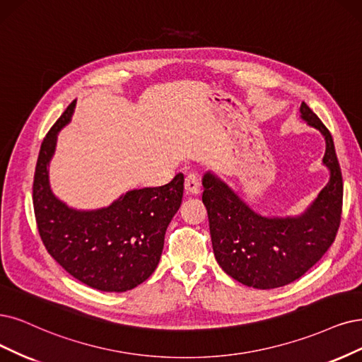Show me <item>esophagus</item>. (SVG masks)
Listing matches in <instances>:
<instances>
[{
	"label": "esophagus",
	"instance_id": "obj_1",
	"mask_svg": "<svg viewBox=\"0 0 362 362\" xmlns=\"http://www.w3.org/2000/svg\"><path fill=\"white\" fill-rule=\"evenodd\" d=\"M199 188H202V182H199V176L197 173H188V176L185 177V191L186 194H198Z\"/></svg>",
	"mask_w": 362,
	"mask_h": 362
}]
</instances>
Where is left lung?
<instances>
[{"instance_id": "obj_1", "label": "left lung", "mask_w": 362, "mask_h": 362, "mask_svg": "<svg viewBox=\"0 0 362 362\" xmlns=\"http://www.w3.org/2000/svg\"><path fill=\"white\" fill-rule=\"evenodd\" d=\"M307 124L324 134V164L329 182L298 218H264L250 210L223 182L204 174L213 252L222 270L237 282L258 289L285 286L300 279L325 255L337 235L343 207V179L328 128L305 103Z\"/></svg>"}]
</instances>
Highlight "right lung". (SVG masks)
I'll return each instance as SVG.
<instances>
[{"label":"right lung","mask_w":362,"mask_h":362,"mask_svg":"<svg viewBox=\"0 0 362 362\" xmlns=\"http://www.w3.org/2000/svg\"><path fill=\"white\" fill-rule=\"evenodd\" d=\"M74 105L49 129L38 153L33 183L38 234L50 257L74 279L104 292H125L156 269L167 226L182 203L183 174L164 186L129 191L101 210L69 209L50 191L47 165Z\"/></svg>","instance_id":"right-lung-1"}]
</instances>
